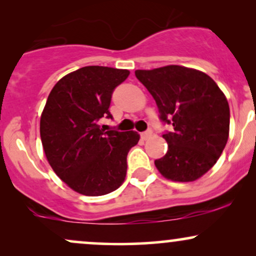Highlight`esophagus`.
I'll use <instances>...</instances> for the list:
<instances>
[{
  "label": "esophagus",
  "mask_w": 256,
  "mask_h": 256,
  "mask_svg": "<svg viewBox=\"0 0 256 256\" xmlns=\"http://www.w3.org/2000/svg\"><path fill=\"white\" fill-rule=\"evenodd\" d=\"M152 136V130H146V132H142V134H140V137H142V140H149V138H150Z\"/></svg>",
  "instance_id": "1"
}]
</instances>
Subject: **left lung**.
Returning <instances> with one entry per match:
<instances>
[{
    "instance_id": "1",
    "label": "left lung",
    "mask_w": 256,
    "mask_h": 256,
    "mask_svg": "<svg viewBox=\"0 0 256 256\" xmlns=\"http://www.w3.org/2000/svg\"><path fill=\"white\" fill-rule=\"evenodd\" d=\"M134 74L154 98L161 122L173 126L164 132L168 149L155 166L171 180H196L212 168L228 142L225 95L210 76L177 64Z\"/></svg>"
}]
</instances>
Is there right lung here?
<instances>
[{
  "instance_id": "add662e5",
  "label": "right lung",
  "mask_w": 256,
  "mask_h": 256,
  "mask_svg": "<svg viewBox=\"0 0 256 256\" xmlns=\"http://www.w3.org/2000/svg\"><path fill=\"white\" fill-rule=\"evenodd\" d=\"M130 72L86 66L64 76L49 94L40 116V140L52 168L82 195L101 196L124 182L128 152L140 140L136 131H104L112 119L113 91Z\"/></svg>"
}]
</instances>
